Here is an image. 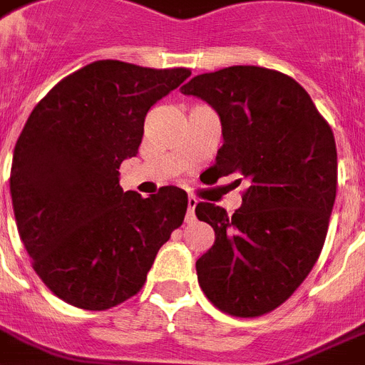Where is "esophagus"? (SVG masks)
<instances>
[{
    "label": "esophagus",
    "instance_id": "esophagus-1",
    "mask_svg": "<svg viewBox=\"0 0 365 365\" xmlns=\"http://www.w3.org/2000/svg\"><path fill=\"white\" fill-rule=\"evenodd\" d=\"M197 204L198 200L195 197L187 198V217H185L187 222H192V220H195V207H197Z\"/></svg>",
    "mask_w": 365,
    "mask_h": 365
}]
</instances>
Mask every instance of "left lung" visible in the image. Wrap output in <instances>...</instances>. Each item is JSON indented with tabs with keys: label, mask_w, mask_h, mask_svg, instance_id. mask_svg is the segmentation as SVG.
Listing matches in <instances>:
<instances>
[{
	"label": "left lung",
	"mask_w": 365,
	"mask_h": 365,
	"mask_svg": "<svg viewBox=\"0 0 365 365\" xmlns=\"http://www.w3.org/2000/svg\"><path fill=\"white\" fill-rule=\"evenodd\" d=\"M220 116L217 178L247 180L234 215L200 202L215 243L197 262L198 284L220 312L259 317L286 302L319 258L338 185L332 128L295 79L262 66L200 73L180 88Z\"/></svg>",
	"instance_id": "8db88e82"
}]
</instances>
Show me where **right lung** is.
Here are the masks:
<instances>
[{"label":"right lung","mask_w":365,"mask_h":365,"mask_svg":"<svg viewBox=\"0 0 365 365\" xmlns=\"http://www.w3.org/2000/svg\"><path fill=\"white\" fill-rule=\"evenodd\" d=\"M189 76L94 61L61 79L27 118L12 155V207L33 269L64 302L102 312L137 295L182 226L185 191L124 192L118 168L137 155L150 107Z\"/></svg>","instance_id":"add662e5"}]
</instances>
